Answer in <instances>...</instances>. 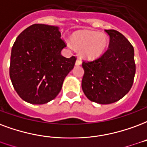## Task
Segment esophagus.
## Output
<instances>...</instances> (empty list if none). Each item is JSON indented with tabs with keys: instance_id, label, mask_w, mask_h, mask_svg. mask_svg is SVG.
<instances>
[{
	"instance_id": "esophagus-1",
	"label": "esophagus",
	"mask_w": 147,
	"mask_h": 147,
	"mask_svg": "<svg viewBox=\"0 0 147 147\" xmlns=\"http://www.w3.org/2000/svg\"><path fill=\"white\" fill-rule=\"evenodd\" d=\"M82 64V61L79 59V58H78V59L76 60V65H80Z\"/></svg>"
}]
</instances>
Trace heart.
<instances>
[{"label":"heart","mask_w":147,"mask_h":147,"mask_svg":"<svg viewBox=\"0 0 147 147\" xmlns=\"http://www.w3.org/2000/svg\"><path fill=\"white\" fill-rule=\"evenodd\" d=\"M71 42L82 57L88 60L98 58L108 46V37L105 33L95 31H79L71 36Z\"/></svg>","instance_id":"1"}]
</instances>
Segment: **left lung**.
Listing matches in <instances>:
<instances>
[{
    "label": "left lung",
    "mask_w": 147,
    "mask_h": 147,
    "mask_svg": "<svg viewBox=\"0 0 147 147\" xmlns=\"http://www.w3.org/2000/svg\"><path fill=\"white\" fill-rule=\"evenodd\" d=\"M110 43L107 51L93 61H83V93L90 100L109 104L129 93L133 84L136 64L134 48L129 40L115 29H106Z\"/></svg>",
    "instance_id": "left-lung-1"
}]
</instances>
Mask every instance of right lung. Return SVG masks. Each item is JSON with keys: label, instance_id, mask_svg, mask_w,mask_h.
<instances>
[{"label": "right lung", "instance_id": "add662e5", "mask_svg": "<svg viewBox=\"0 0 147 147\" xmlns=\"http://www.w3.org/2000/svg\"><path fill=\"white\" fill-rule=\"evenodd\" d=\"M59 28L34 24L18 35L11 54L9 74L14 89L23 100L43 104L54 100L64 79L74 68L75 56L61 51L66 44Z\"/></svg>", "mask_w": 147, "mask_h": 147}]
</instances>
